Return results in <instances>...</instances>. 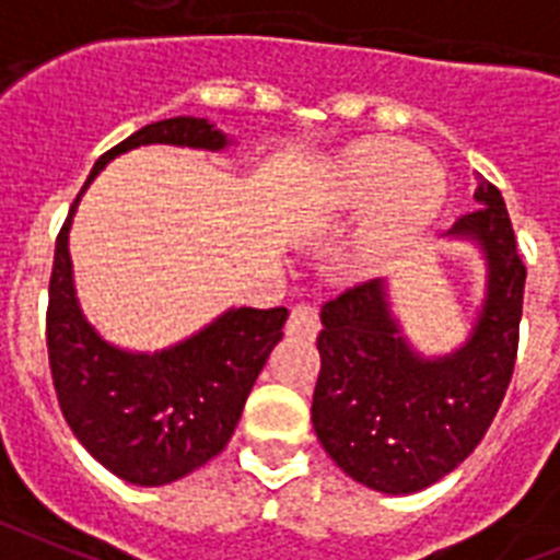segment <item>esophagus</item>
Listing matches in <instances>:
<instances>
[{"label": "esophagus", "mask_w": 560, "mask_h": 560, "mask_svg": "<svg viewBox=\"0 0 560 560\" xmlns=\"http://www.w3.org/2000/svg\"><path fill=\"white\" fill-rule=\"evenodd\" d=\"M318 329H320L318 313H315L313 307H307V304L293 307V313H290V318H287V335H293V338L313 340L315 335H318Z\"/></svg>", "instance_id": "1"}]
</instances>
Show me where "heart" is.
I'll list each match as a JSON object with an SVG mask.
<instances>
[{"mask_svg": "<svg viewBox=\"0 0 560 560\" xmlns=\"http://www.w3.org/2000/svg\"><path fill=\"white\" fill-rule=\"evenodd\" d=\"M329 186L340 206H363L361 250L386 259L434 220L445 199V174L425 154L408 152L402 140L366 138L347 145L329 163Z\"/></svg>", "mask_w": 560, "mask_h": 560, "instance_id": "obj_1", "label": "heart"}]
</instances>
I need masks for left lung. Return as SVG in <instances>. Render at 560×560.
<instances>
[{"label": "left lung", "mask_w": 560, "mask_h": 560, "mask_svg": "<svg viewBox=\"0 0 560 560\" xmlns=\"http://www.w3.org/2000/svg\"><path fill=\"white\" fill-rule=\"evenodd\" d=\"M474 199L479 208L442 236L485 259V299L459 347L422 354L386 279L320 307L313 428L335 465L377 493H417L468 459L513 377L527 270L499 188L476 174Z\"/></svg>", "instance_id": "8db88e82"}]
</instances>
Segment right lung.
Returning a JSON list of instances; mask_svg holds the SVG:
<instances>
[{"mask_svg":"<svg viewBox=\"0 0 560 560\" xmlns=\"http://www.w3.org/2000/svg\"><path fill=\"white\" fill-rule=\"evenodd\" d=\"M154 143L222 152L236 140L208 118L179 115L109 149L58 233L47 307V354L67 425L109 474L140 488L177 482L225 448L287 320L284 307H231L158 352L124 349L92 327L72 276V217L106 163Z\"/></svg>","mask_w":560,"mask_h":560,"instance_id":"right-lung-1","label":"right lung"}]
</instances>
